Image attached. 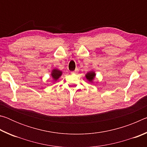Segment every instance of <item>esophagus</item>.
Returning <instances> with one entry per match:
<instances>
[{"label": "esophagus", "mask_w": 147, "mask_h": 147, "mask_svg": "<svg viewBox=\"0 0 147 147\" xmlns=\"http://www.w3.org/2000/svg\"><path fill=\"white\" fill-rule=\"evenodd\" d=\"M78 69H76V70L74 71H72V72H71V73H72V74L76 73H78Z\"/></svg>", "instance_id": "obj_1"}]
</instances>
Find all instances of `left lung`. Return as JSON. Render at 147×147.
<instances>
[{
	"instance_id": "1",
	"label": "left lung",
	"mask_w": 147,
	"mask_h": 147,
	"mask_svg": "<svg viewBox=\"0 0 147 147\" xmlns=\"http://www.w3.org/2000/svg\"><path fill=\"white\" fill-rule=\"evenodd\" d=\"M95 76H96V74L94 73V71H91L88 72V73L86 74V78L89 82L93 83V81L94 78H95Z\"/></svg>"
}]
</instances>
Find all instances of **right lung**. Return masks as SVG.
Masks as SVG:
<instances>
[{
  "mask_svg": "<svg viewBox=\"0 0 147 147\" xmlns=\"http://www.w3.org/2000/svg\"><path fill=\"white\" fill-rule=\"evenodd\" d=\"M51 76L52 78L53 79L54 82L58 80V78L62 75V71H61L60 70H59L58 69H54L53 71L51 72Z\"/></svg>",
  "mask_w": 147,
  "mask_h": 147,
  "instance_id": "1",
  "label": "right lung"
}]
</instances>
